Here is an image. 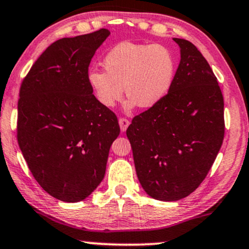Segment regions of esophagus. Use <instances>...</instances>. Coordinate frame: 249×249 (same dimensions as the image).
<instances>
[{"label":"esophagus","instance_id":"esophagus-1","mask_svg":"<svg viewBox=\"0 0 249 249\" xmlns=\"http://www.w3.org/2000/svg\"><path fill=\"white\" fill-rule=\"evenodd\" d=\"M118 122H119V126H121L122 132L126 131L127 126H128V125H130V122H128L126 118H119Z\"/></svg>","mask_w":249,"mask_h":249}]
</instances>
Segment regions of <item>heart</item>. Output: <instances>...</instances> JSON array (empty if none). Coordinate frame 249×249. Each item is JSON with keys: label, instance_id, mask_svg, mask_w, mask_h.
Segmentation results:
<instances>
[{"label": "heart", "instance_id": "obj_1", "mask_svg": "<svg viewBox=\"0 0 249 249\" xmlns=\"http://www.w3.org/2000/svg\"><path fill=\"white\" fill-rule=\"evenodd\" d=\"M106 71L90 70L87 80L96 100L111 108L125 94L128 106L149 109L164 99L172 86L176 62L164 46L124 42L103 61Z\"/></svg>", "mask_w": 249, "mask_h": 249}]
</instances>
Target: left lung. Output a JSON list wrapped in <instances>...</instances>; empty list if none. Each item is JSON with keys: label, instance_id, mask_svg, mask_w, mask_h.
I'll use <instances>...</instances> for the list:
<instances>
[{"label": "left lung", "instance_id": "obj_1", "mask_svg": "<svg viewBox=\"0 0 249 249\" xmlns=\"http://www.w3.org/2000/svg\"><path fill=\"white\" fill-rule=\"evenodd\" d=\"M180 63L168 94L132 119L138 179L156 200L186 197L207 177L224 139V100L216 75L190 41L174 39Z\"/></svg>", "mask_w": 249, "mask_h": 249}]
</instances>
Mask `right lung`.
I'll use <instances>...</instances> for the list:
<instances>
[{
  "label": "right lung",
  "instance_id": "1",
  "mask_svg": "<svg viewBox=\"0 0 249 249\" xmlns=\"http://www.w3.org/2000/svg\"><path fill=\"white\" fill-rule=\"evenodd\" d=\"M109 34L101 28L55 41L20 85L18 144L37 184L64 202L86 199L99 186L121 132L117 116L97 101L87 80Z\"/></svg>",
  "mask_w": 249,
  "mask_h": 249
}]
</instances>
